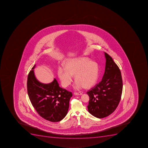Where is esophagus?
I'll return each instance as SVG.
<instances>
[{"instance_id": "obj_1", "label": "esophagus", "mask_w": 148, "mask_h": 148, "mask_svg": "<svg viewBox=\"0 0 148 148\" xmlns=\"http://www.w3.org/2000/svg\"><path fill=\"white\" fill-rule=\"evenodd\" d=\"M74 94L76 95V96H79V95H82V92H75Z\"/></svg>"}]
</instances>
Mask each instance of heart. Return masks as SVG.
<instances>
[{
    "label": "heart",
    "instance_id": "1",
    "mask_svg": "<svg viewBox=\"0 0 148 148\" xmlns=\"http://www.w3.org/2000/svg\"><path fill=\"white\" fill-rule=\"evenodd\" d=\"M58 75L63 87L69 86L73 81V75H75V79L77 81L75 89L78 90L83 87L90 88L98 81V66L88 58H73L65 62V69L58 68Z\"/></svg>",
    "mask_w": 148,
    "mask_h": 148
}]
</instances>
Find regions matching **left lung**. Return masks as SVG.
Wrapping results in <instances>:
<instances>
[{
  "label": "left lung",
  "mask_w": 148,
  "mask_h": 148,
  "mask_svg": "<svg viewBox=\"0 0 148 148\" xmlns=\"http://www.w3.org/2000/svg\"><path fill=\"white\" fill-rule=\"evenodd\" d=\"M104 55L106 68L102 80L87 92L90 97L88 112L99 119L107 117L115 110L123 88L121 70L109 55L104 52Z\"/></svg>",
  "instance_id": "left-lung-1"
}]
</instances>
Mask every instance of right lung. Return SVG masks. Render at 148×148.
<instances>
[{
	"label": "right lung",
	"instance_id": "right-lung-1",
	"mask_svg": "<svg viewBox=\"0 0 148 148\" xmlns=\"http://www.w3.org/2000/svg\"><path fill=\"white\" fill-rule=\"evenodd\" d=\"M35 66L27 77V94L30 102L44 119L52 122L60 121L67 114L72 93L60 87L55 78L48 84L39 82L34 72Z\"/></svg>",
	"mask_w": 148,
	"mask_h": 148
}]
</instances>
